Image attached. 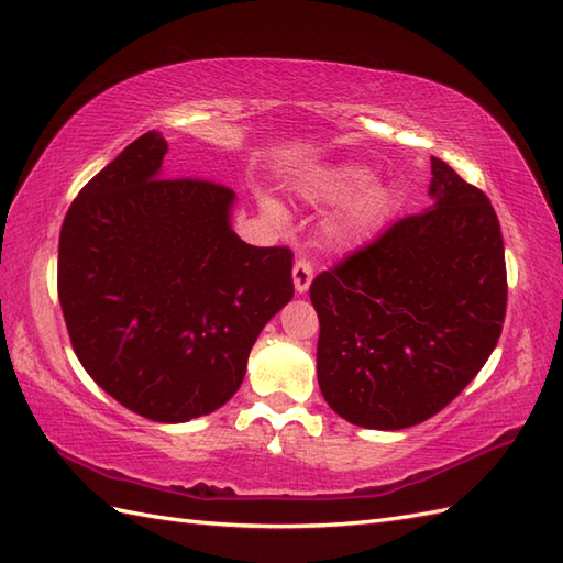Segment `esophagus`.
I'll return each mask as SVG.
<instances>
[{"instance_id": "esophagus-1", "label": "esophagus", "mask_w": 563, "mask_h": 563, "mask_svg": "<svg viewBox=\"0 0 563 563\" xmlns=\"http://www.w3.org/2000/svg\"><path fill=\"white\" fill-rule=\"evenodd\" d=\"M311 278H313V268H311V264L307 262V258H297L295 266H292V280H295V290H297V295H305V292L309 290Z\"/></svg>"}]
</instances>
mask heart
Listing matches in <instances>:
<instances>
[{
  "mask_svg": "<svg viewBox=\"0 0 563 563\" xmlns=\"http://www.w3.org/2000/svg\"><path fill=\"white\" fill-rule=\"evenodd\" d=\"M371 178L373 173L368 168L344 164L321 173L307 190V195L313 201H330V205L355 197L354 200L351 198L353 201L347 202V207L338 213L333 228H330L333 238L340 244H347V247H352V244H362L376 235L393 211V192L383 185L368 187ZM264 207L273 221H283L280 207L273 205V201H266Z\"/></svg>",
  "mask_w": 563,
  "mask_h": 563,
  "instance_id": "1",
  "label": "heart"
}]
</instances>
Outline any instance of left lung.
I'll use <instances>...</instances> for the list:
<instances>
[{"label":"left lung","instance_id":"8db88e82","mask_svg":"<svg viewBox=\"0 0 563 563\" xmlns=\"http://www.w3.org/2000/svg\"><path fill=\"white\" fill-rule=\"evenodd\" d=\"M435 199L309 287L316 368L344 421L401 430L442 411L493 354L507 313L497 213L483 190L430 158Z\"/></svg>","mask_w":563,"mask_h":563}]
</instances>
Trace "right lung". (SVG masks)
Masks as SVG:
<instances>
[{
    "instance_id": "1",
    "label": "right lung",
    "mask_w": 563,
    "mask_h": 563,
    "mask_svg": "<svg viewBox=\"0 0 563 563\" xmlns=\"http://www.w3.org/2000/svg\"><path fill=\"white\" fill-rule=\"evenodd\" d=\"M150 131L82 187L59 235L56 287L70 344L107 395L183 423L238 393L262 328L295 295L292 252L230 228L235 192L164 178Z\"/></svg>"
}]
</instances>
